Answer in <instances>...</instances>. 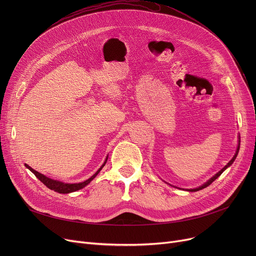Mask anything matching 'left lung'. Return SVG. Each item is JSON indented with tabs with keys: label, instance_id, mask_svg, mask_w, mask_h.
I'll return each mask as SVG.
<instances>
[{
	"label": "left lung",
	"instance_id": "1",
	"mask_svg": "<svg viewBox=\"0 0 256 256\" xmlns=\"http://www.w3.org/2000/svg\"><path fill=\"white\" fill-rule=\"evenodd\" d=\"M240 142V141H238ZM238 150H240V145L238 146V150H236V154H234V156L230 160V163H228L223 169H221L217 174H216V176H212L208 182H206L204 184H202V186H199V188H196V189H191V190H188V191H190V192H196V191H199V190H202V189H204V188H206V186H208L214 180H216L220 176H221V174L223 173V171L227 168V167H230L234 162V160H236V156H238Z\"/></svg>",
	"mask_w": 256,
	"mask_h": 256
}]
</instances>
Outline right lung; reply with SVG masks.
<instances>
[{"mask_svg":"<svg viewBox=\"0 0 256 256\" xmlns=\"http://www.w3.org/2000/svg\"><path fill=\"white\" fill-rule=\"evenodd\" d=\"M106 160H108V158H106V160H104V163L102 164V166L96 173H94L90 178H88L87 180H85V182H78V184H64V182H62L55 180H52V178H46V176H44V174L37 172L36 170L32 169V168H31L30 166H28V165H26V167L28 168L30 171H32V172L35 174V176H36L40 182H42V184H44V186H46L48 188V189H50V190H52V191H55V192H57V193H60V194H67V193L76 192V191H78V190H80V189H83V188H84L85 186H87V184L100 173V171L102 169V167H104V164L106 163Z\"/></svg>","mask_w":256,"mask_h":256,"instance_id":"add662e5","label":"right lung"}]
</instances>
